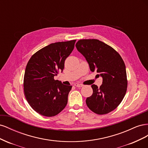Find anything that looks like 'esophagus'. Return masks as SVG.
I'll list each match as a JSON object with an SVG mask.
<instances>
[{
    "mask_svg": "<svg viewBox=\"0 0 148 148\" xmlns=\"http://www.w3.org/2000/svg\"><path fill=\"white\" fill-rule=\"evenodd\" d=\"M74 86H75L76 87H78V88H81V87L83 86V85L82 84H79V83H75L74 84Z\"/></svg>",
    "mask_w": 148,
    "mask_h": 148,
    "instance_id": "1",
    "label": "esophagus"
}]
</instances>
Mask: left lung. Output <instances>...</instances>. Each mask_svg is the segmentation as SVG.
Listing matches in <instances>:
<instances>
[{
  "mask_svg": "<svg viewBox=\"0 0 148 148\" xmlns=\"http://www.w3.org/2000/svg\"><path fill=\"white\" fill-rule=\"evenodd\" d=\"M75 46L85 57L91 71H96L102 78L100 88L91 85L93 92L87 97V106L99 115L110 112L127 92V72L122 58L114 49L98 39L79 40Z\"/></svg>",
  "mask_w": 148,
  "mask_h": 148,
  "instance_id": "8db88e82",
  "label": "left lung"
}]
</instances>
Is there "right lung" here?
<instances>
[{
	"instance_id": "1",
	"label": "right lung",
	"mask_w": 148,
	"mask_h": 148,
	"mask_svg": "<svg viewBox=\"0 0 148 148\" xmlns=\"http://www.w3.org/2000/svg\"><path fill=\"white\" fill-rule=\"evenodd\" d=\"M76 40L52 43L30 58L26 66L23 87L30 106L46 117L59 114L67 104L72 86L54 79L63 71L65 60L73 50Z\"/></svg>"
}]
</instances>
